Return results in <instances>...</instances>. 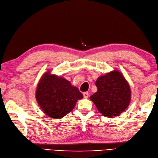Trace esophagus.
<instances>
[{"label":"esophagus","mask_w":158,"mask_h":158,"mask_svg":"<svg viewBox=\"0 0 158 158\" xmlns=\"http://www.w3.org/2000/svg\"><path fill=\"white\" fill-rule=\"evenodd\" d=\"M83 95L84 98H85V99H87V98H88V97H89V94H88L87 92H84L83 94Z\"/></svg>","instance_id":"34e87169"}]
</instances>
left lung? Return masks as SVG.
Returning <instances> with one entry per match:
<instances>
[{
  "label": "left lung",
  "mask_w": 158,
  "mask_h": 158,
  "mask_svg": "<svg viewBox=\"0 0 158 158\" xmlns=\"http://www.w3.org/2000/svg\"><path fill=\"white\" fill-rule=\"evenodd\" d=\"M95 85L98 91L90 99L102 115L114 118L126 110L131 101V89L121 72L114 70L100 76Z\"/></svg>",
  "instance_id": "1"
}]
</instances>
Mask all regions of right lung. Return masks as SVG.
Returning a JSON list of instances; mask_svg holds the SVG:
<instances>
[{
  "label": "right lung",
  "mask_w": 158,
  "mask_h": 158,
  "mask_svg": "<svg viewBox=\"0 0 158 158\" xmlns=\"http://www.w3.org/2000/svg\"><path fill=\"white\" fill-rule=\"evenodd\" d=\"M83 98L77 87L70 81L50 71L41 77L36 90V99L40 107L51 118L60 119L70 113L77 100Z\"/></svg>",
  "instance_id": "obj_1"
}]
</instances>
